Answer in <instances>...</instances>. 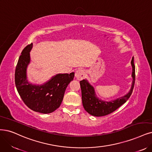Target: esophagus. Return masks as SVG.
I'll use <instances>...</instances> for the list:
<instances>
[{"label": "esophagus", "instance_id": "esophagus-1", "mask_svg": "<svg viewBox=\"0 0 152 152\" xmlns=\"http://www.w3.org/2000/svg\"><path fill=\"white\" fill-rule=\"evenodd\" d=\"M85 71H84L81 69H77L75 72V77L77 78V80H83L84 77H85Z\"/></svg>", "mask_w": 152, "mask_h": 152}]
</instances>
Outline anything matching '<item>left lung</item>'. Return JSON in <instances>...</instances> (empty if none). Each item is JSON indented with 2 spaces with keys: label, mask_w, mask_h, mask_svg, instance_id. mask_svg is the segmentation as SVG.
Listing matches in <instances>:
<instances>
[{
  "label": "left lung",
  "mask_w": 152,
  "mask_h": 152,
  "mask_svg": "<svg viewBox=\"0 0 152 152\" xmlns=\"http://www.w3.org/2000/svg\"><path fill=\"white\" fill-rule=\"evenodd\" d=\"M131 64L133 67V83L130 91L124 96L112 102H106L99 99L95 94L94 88L89 85L86 80H83L80 81L83 105L88 113L94 116H102L109 115L120 107L129 99L133 92L135 81V66L134 64L133 57Z\"/></svg>",
  "instance_id": "obj_1"
}]
</instances>
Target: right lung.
I'll return each mask as SVG.
<instances>
[{"mask_svg": "<svg viewBox=\"0 0 152 152\" xmlns=\"http://www.w3.org/2000/svg\"><path fill=\"white\" fill-rule=\"evenodd\" d=\"M30 44L22 50L15 71V84L20 98L31 110L44 114L58 109L63 99L66 89L73 80L75 72L58 74L43 85H32L27 82L26 68L30 62Z\"/></svg>", "mask_w": 152, "mask_h": 152, "instance_id": "1", "label": "right lung"}]
</instances>
